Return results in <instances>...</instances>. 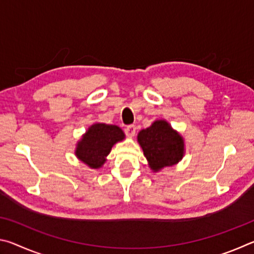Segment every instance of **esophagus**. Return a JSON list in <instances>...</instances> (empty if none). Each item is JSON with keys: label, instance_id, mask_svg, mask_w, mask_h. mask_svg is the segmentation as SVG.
I'll return each mask as SVG.
<instances>
[{"label": "esophagus", "instance_id": "obj_1", "mask_svg": "<svg viewBox=\"0 0 254 254\" xmlns=\"http://www.w3.org/2000/svg\"><path fill=\"white\" fill-rule=\"evenodd\" d=\"M124 131H126V134L128 137H132V136H134V134H135V127L134 126H127L126 128H124Z\"/></svg>", "mask_w": 254, "mask_h": 254}]
</instances>
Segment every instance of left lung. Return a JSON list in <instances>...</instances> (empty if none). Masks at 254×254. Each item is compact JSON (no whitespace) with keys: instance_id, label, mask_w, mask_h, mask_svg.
Here are the masks:
<instances>
[{"instance_id":"left-lung-1","label":"left lung","mask_w":254,"mask_h":254,"mask_svg":"<svg viewBox=\"0 0 254 254\" xmlns=\"http://www.w3.org/2000/svg\"><path fill=\"white\" fill-rule=\"evenodd\" d=\"M137 142L154 173L178 163L185 153L183 136L165 120L154 121L151 127L141 130Z\"/></svg>"}]
</instances>
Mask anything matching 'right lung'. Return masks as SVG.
I'll use <instances>...</instances> for the list:
<instances>
[{
	"label": "right lung",
	"instance_id": "1",
	"mask_svg": "<svg viewBox=\"0 0 254 254\" xmlns=\"http://www.w3.org/2000/svg\"><path fill=\"white\" fill-rule=\"evenodd\" d=\"M124 137L126 134L118 126L95 123L78 141L75 154L89 168L98 169L104 165L112 147Z\"/></svg>",
	"mask_w": 254,
	"mask_h": 254
}]
</instances>
